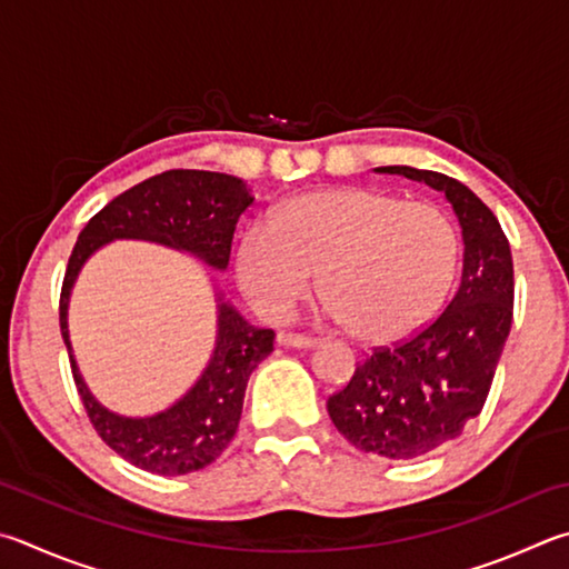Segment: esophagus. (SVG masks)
Returning a JSON list of instances; mask_svg holds the SVG:
<instances>
[{
    "mask_svg": "<svg viewBox=\"0 0 569 569\" xmlns=\"http://www.w3.org/2000/svg\"><path fill=\"white\" fill-rule=\"evenodd\" d=\"M278 340H281L283 346H291V348H316L318 346L316 338H308L301 333H278Z\"/></svg>",
    "mask_w": 569,
    "mask_h": 569,
    "instance_id": "1",
    "label": "esophagus"
}]
</instances>
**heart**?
I'll list each match as a JSON object with an SVG mask.
<instances>
[{
	"label": "heart",
	"mask_w": 569,
	"mask_h": 569,
	"mask_svg": "<svg viewBox=\"0 0 569 569\" xmlns=\"http://www.w3.org/2000/svg\"><path fill=\"white\" fill-rule=\"evenodd\" d=\"M460 243L438 206L340 186L286 201L236 249V278L261 316L283 320L318 286L326 313L366 343H396L438 313Z\"/></svg>",
	"instance_id": "obj_1"
}]
</instances>
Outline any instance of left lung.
I'll return each instance as SVG.
<instances>
[{"label": "left lung", "instance_id": "obj_1", "mask_svg": "<svg viewBox=\"0 0 569 569\" xmlns=\"http://www.w3.org/2000/svg\"><path fill=\"white\" fill-rule=\"evenodd\" d=\"M376 171L446 193L462 229V278L446 311L400 343L373 348L326 406L358 450L416 460L456 440L488 400L512 326V253L500 221L465 183L412 167Z\"/></svg>", "mask_w": 569, "mask_h": 569}]
</instances>
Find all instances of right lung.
<instances>
[{
  "instance_id": "add662e5",
  "label": "right lung",
  "mask_w": 569,
  "mask_h": 569,
  "mask_svg": "<svg viewBox=\"0 0 569 569\" xmlns=\"http://www.w3.org/2000/svg\"><path fill=\"white\" fill-rule=\"evenodd\" d=\"M253 203L246 183L229 173L173 169L123 191L81 229L61 283L59 326L69 350L71 376L99 438L137 468L173 478L201 470L221 456L241 420L249 378L271 356L276 333L256 328L219 293V336L209 366L193 388L171 408L151 418H123L91 396L81 378L67 330V306L81 266L101 246L117 239L153 241L193 253L223 271L241 213Z\"/></svg>"
}]
</instances>
